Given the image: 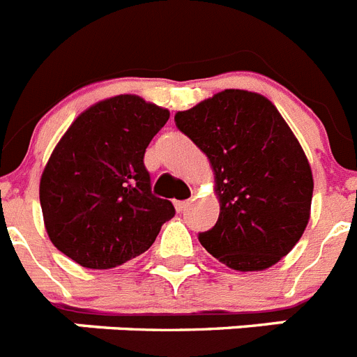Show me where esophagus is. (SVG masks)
<instances>
[{
  "label": "esophagus",
  "mask_w": 357,
  "mask_h": 357,
  "mask_svg": "<svg viewBox=\"0 0 357 357\" xmlns=\"http://www.w3.org/2000/svg\"><path fill=\"white\" fill-rule=\"evenodd\" d=\"M188 205H190V202H176V203H174V206H176V211H178V212H183Z\"/></svg>",
  "instance_id": "34e87169"
}]
</instances>
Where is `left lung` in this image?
Returning <instances> with one entry per match:
<instances>
[{
    "instance_id": "obj_1",
    "label": "left lung",
    "mask_w": 357,
    "mask_h": 357,
    "mask_svg": "<svg viewBox=\"0 0 357 357\" xmlns=\"http://www.w3.org/2000/svg\"><path fill=\"white\" fill-rule=\"evenodd\" d=\"M174 121L214 172L220 218L199 234L206 252L232 271L271 268L310 220L312 169L298 137L271 100L239 89L176 112Z\"/></svg>"
}]
</instances>
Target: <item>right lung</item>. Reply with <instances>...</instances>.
<instances>
[{
  "instance_id": "add662e5",
  "label": "right lung",
  "mask_w": 357,
  "mask_h": 357,
  "mask_svg": "<svg viewBox=\"0 0 357 357\" xmlns=\"http://www.w3.org/2000/svg\"><path fill=\"white\" fill-rule=\"evenodd\" d=\"M170 112L136 94L83 110L45 165L40 203L50 241L85 268H114L151 248L174 215L155 197L145 149Z\"/></svg>"
}]
</instances>
